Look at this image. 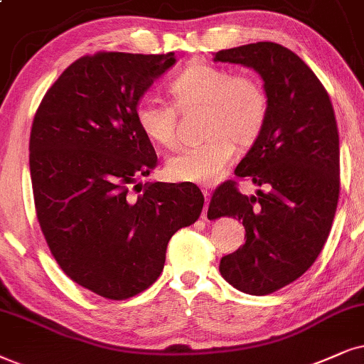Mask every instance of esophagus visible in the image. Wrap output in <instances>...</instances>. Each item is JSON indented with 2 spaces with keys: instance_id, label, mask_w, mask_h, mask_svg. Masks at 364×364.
Segmentation results:
<instances>
[{
  "instance_id": "1",
  "label": "esophagus",
  "mask_w": 364,
  "mask_h": 364,
  "mask_svg": "<svg viewBox=\"0 0 364 364\" xmlns=\"http://www.w3.org/2000/svg\"><path fill=\"white\" fill-rule=\"evenodd\" d=\"M203 195H205V208H203V213H201V218L203 220H206V215H208V203H210V196H211V193H210V190L208 188H203Z\"/></svg>"
}]
</instances>
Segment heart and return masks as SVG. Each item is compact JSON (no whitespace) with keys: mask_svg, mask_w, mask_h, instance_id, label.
Listing matches in <instances>:
<instances>
[{"mask_svg":"<svg viewBox=\"0 0 364 364\" xmlns=\"http://www.w3.org/2000/svg\"><path fill=\"white\" fill-rule=\"evenodd\" d=\"M169 94L183 112L205 109L203 129L208 141L183 149L168 161V174L176 181L211 185L227 171L242 148L259 139L267 122L269 100L264 87L250 75H235L222 67L195 63L169 82ZM137 126L151 141L166 149L178 146V109L154 97L136 107Z\"/></svg>","mask_w":364,"mask_h":364,"instance_id":"obj_1","label":"heart"}]
</instances>
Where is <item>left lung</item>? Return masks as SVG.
<instances>
[{"label": "left lung", "mask_w": 364, "mask_h": 364, "mask_svg": "<svg viewBox=\"0 0 364 364\" xmlns=\"http://www.w3.org/2000/svg\"><path fill=\"white\" fill-rule=\"evenodd\" d=\"M215 62L254 68L264 80L269 114L264 131L235 169L257 196L225 183L210 201L213 218L233 216L245 245L220 260V274L238 291L272 294L314 264L339 200V134L329 95L314 72L272 41L220 50Z\"/></svg>", "instance_id": "obj_1"}]
</instances>
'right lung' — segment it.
<instances>
[{
  "label": "right lung",
  "mask_w": 364,
  "mask_h": 364,
  "mask_svg": "<svg viewBox=\"0 0 364 364\" xmlns=\"http://www.w3.org/2000/svg\"><path fill=\"white\" fill-rule=\"evenodd\" d=\"M174 63L173 52L82 57L50 87L31 126V186L50 252L73 282L112 301L156 282L169 238L203 210L195 185L137 183L130 193L158 164L136 107Z\"/></svg>",
  "instance_id": "add662e5"
}]
</instances>
